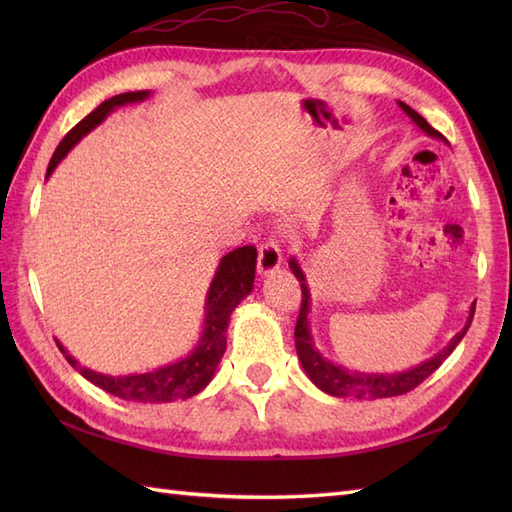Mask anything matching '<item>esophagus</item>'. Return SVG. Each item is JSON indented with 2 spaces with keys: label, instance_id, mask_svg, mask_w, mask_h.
Segmentation results:
<instances>
[{
  "label": "esophagus",
  "instance_id": "obj_1",
  "mask_svg": "<svg viewBox=\"0 0 512 512\" xmlns=\"http://www.w3.org/2000/svg\"><path fill=\"white\" fill-rule=\"evenodd\" d=\"M281 262H284V259H281V250L275 242L262 244V248H259V257H257L259 275H262V277L275 275L277 270L281 268Z\"/></svg>",
  "mask_w": 512,
  "mask_h": 512
}]
</instances>
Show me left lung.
Listing matches in <instances>:
<instances>
[{"label":"left lung","mask_w":512,"mask_h":512,"mask_svg":"<svg viewBox=\"0 0 512 512\" xmlns=\"http://www.w3.org/2000/svg\"><path fill=\"white\" fill-rule=\"evenodd\" d=\"M398 107L411 118V123L416 125L420 132H424L429 138L440 140V143H447V138H444L438 129H433L427 121H424V118L416 110H411L407 103L398 101ZM288 266L292 273H295V277L301 281V292H303L301 312H299L297 328H295V347H297L299 363L303 367V372H306V376L312 380L314 387H319L321 391H325V394L336 396V398L376 400V398H391V396L407 394V391L418 387L424 378L431 376L444 361H447L449 354L455 350V345L464 339V334H466V330H469L473 314H475V301H473L471 310H469V319H466L464 328L453 336L447 347H442L438 354H433L431 358L422 361L420 365L409 367V369H405V372H385V374L383 372H361V369H350V367H343L339 363H332L330 358H325L319 352V347L314 345V336H312L310 319H308L310 306H312L308 279H306V273H303V268H301L297 257H290Z\"/></svg>","instance_id":"8db88e82"}]
</instances>
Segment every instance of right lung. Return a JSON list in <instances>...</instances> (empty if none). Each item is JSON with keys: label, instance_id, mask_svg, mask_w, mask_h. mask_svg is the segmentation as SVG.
<instances>
[{"label": "right lung", "instance_id": "add662e5", "mask_svg": "<svg viewBox=\"0 0 512 512\" xmlns=\"http://www.w3.org/2000/svg\"><path fill=\"white\" fill-rule=\"evenodd\" d=\"M151 96H154V92L138 90V92H125V94L112 96V99L101 103L92 114L85 116L83 121L61 140L57 151L52 154L46 178H50L52 171L59 167V162L68 156L85 136L94 132V129L99 127L107 116L114 114L118 107L143 103L151 99ZM255 270H257V250L253 246L235 248L220 259V264H217V270L211 279V286L206 290L204 325H202L200 339L187 356L178 358V361H173L169 365L147 369V372L112 376V374L94 372L90 367H83L68 350H65L61 341H57V345L76 372H79L85 380H90L92 385L107 391V394L118 396L129 402L187 400L195 394H200V391L206 389V385L213 380L217 365H220L222 356L226 352L228 321H231V314L239 303L253 292Z\"/></svg>", "mask_w": 512, "mask_h": 512}]
</instances>
